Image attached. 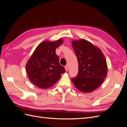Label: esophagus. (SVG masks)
Segmentation results:
<instances>
[{
  "mask_svg": "<svg viewBox=\"0 0 127 127\" xmlns=\"http://www.w3.org/2000/svg\"><path fill=\"white\" fill-rule=\"evenodd\" d=\"M65 69L66 71H67L68 70H69V66H68L67 65H66L65 66Z\"/></svg>",
  "mask_w": 127,
  "mask_h": 127,
  "instance_id": "1",
  "label": "esophagus"
}]
</instances>
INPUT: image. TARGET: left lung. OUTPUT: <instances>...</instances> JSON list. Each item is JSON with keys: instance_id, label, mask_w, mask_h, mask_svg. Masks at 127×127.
I'll return each instance as SVG.
<instances>
[{"instance_id": "1", "label": "left lung", "mask_w": 127, "mask_h": 127, "mask_svg": "<svg viewBox=\"0 0 127 127\" xmlns=\"http://www.w3.org/2000/svg\"><path fill=\"white\" fill-rule=\"evenodd\" d=\"M72 45L78 59L79 71L77 76L71 80L80 91L91 92L107 76L105 57L99 48L85 40L72 41Z\"/></svg>"}]
</instances>
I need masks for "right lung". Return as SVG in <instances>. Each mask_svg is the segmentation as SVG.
Wrapping results in <instances>:
<instances>
[{"label":"right lung","mask_w":127,"mask_h":127,"mask_svg":"<svg viewBox=\"0 0 127 127\" xmlns=\"http://www.w3.org/2000/svg\"><path fill=\"white\" fill-rule=\"evenodd\" d=\"M62 43L61 39L54 42H42L28 61L26 67L29 79L39 88L46 89L52 86L65 72L55 52Z\"/></svg>","instance_id":"obj_1"}]
</instances>
